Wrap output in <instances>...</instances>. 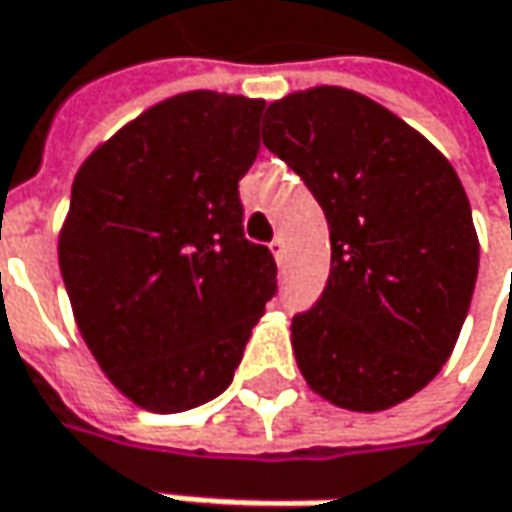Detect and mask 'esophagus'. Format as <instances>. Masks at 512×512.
I'll return each mask as SVG.
<instances>
[{
	"mask_svg": "<svg viewBox=\"0 0 512 512\" xmlns=\"http://www.w3.org/2000/svg\"><path fill=\"white\" fill-rule=\"evenodd\" d=\"M272 255L277 263H283V257H286V240L283 238H274L272 240Z\"/></svg>",
	"mask_w": 512,
	"mask_h": 512,
	"instance_id": "34e87169",
	"label": "esophagus"
}]
</instances>
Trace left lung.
Returning <instances> with one entry per match:
<instances>
[{"mask_svg": "<svg viewBox=\"0 0 512 512\" xmlns=\"http://www.w3.org/2000/svg\"><path fill=\"white\" fill-rule=\"evenodd\" d=\"M263 144L328 221L326 289L291 320L306 385L360 414L411 399L448 362L479 272L456 169L399 115L334 84L272 101Z\"/></svg>", "mask_w": 512, "mask_h": 512, "instance_id": "1", "label": "left lung"}]
</instances>
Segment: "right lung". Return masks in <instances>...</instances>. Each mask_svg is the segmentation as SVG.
Segmentation results:
<instances>
[{
  "instance_id": "1",
  "label": "right lung",
  "mask_w": 512,
  "mask_h": 512,
  "mask_svg": "<svg viewBox=\"0 0 512 512\" xmlns=\"http://www.w3.org/2000/svg\"><path fill=\"white\" fill-rule=\"evenodd\" d=\"M263 98L189 90L87 155L59 269L90 354L121 397L178 414L223 394L277 283L243 238L238 181L260 150Z\"/></svg>"
}]
</instances>
